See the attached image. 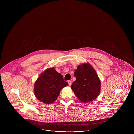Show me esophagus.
<instances>
[{
  "label": "esophagus",
  "mask_w": 134,
  "mask_h": 134,
  "mask_svg": "<svg viewBox=\"0 0 134 134\" xmlns=\"http://www.w3.org/2000/svg\"><path fill=\"white\" fill-rule=\"evenodd\" d=\"M68 83L69 84V86H71V84H72V81H68Z\"/></svg>",
  "instance_id": "1"
}]
</instances>
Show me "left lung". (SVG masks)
I'll return each instance as SVG.
<instances>
[{
  "mask_svg": "<svg viewBox=\"0 0 134 134\" xmlns=\"http://www.w3.org/2000/svg\"><path fill=\"white\" fill-rule=\"evenodd\" d=\"M76 80L71 89L78 99L83 103L93 101L99 96L101 83L95 69L88 63L79 65L75 71Z\"/></svg>",
  "mask_w": 134,
  "mask_h": 134,
  "instance_id": "1",
  "label": "left lung"
}]
</instances>
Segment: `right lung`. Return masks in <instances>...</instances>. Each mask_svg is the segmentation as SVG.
<instances>
[{
	"mask_svg": "<svg viewBox=\"0 0 134 134\" xmlns=\"http://www.w3.org/2000/svg\"><path fill=\"white\" fill-rule=\"evenodd\" d=\"M68 85L61 74L54 67L49 68L37 78L34 83V93L39 101L50 104L57 100L61 89Z\"/></svg>",
	"mask_w": 134,
	"mask_h": 134,
	"instance_id": "1",
	"label": "right lung"
}]
</instances>
